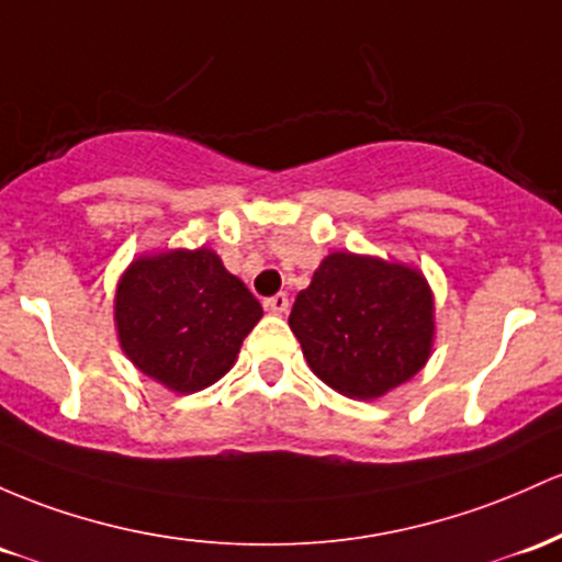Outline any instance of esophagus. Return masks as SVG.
Returning <instances> with one entry per match:
<instances>
[{"label": "esophagus", "instance_id": "esophagus-1", "mask_svg": "<svg viewBox=\"0 0 562 562\" xmlns=\"http://www.w3.org/2000/svg\"><path fill=\"white\" fill-rule=\"evenodd\" d=\"M288 306H291V301H288L285 293H277V295H269V299H263V310L269 314H285Z\"/></svg>", "mask_w": 562, "mask_h": 562}]
</instances>
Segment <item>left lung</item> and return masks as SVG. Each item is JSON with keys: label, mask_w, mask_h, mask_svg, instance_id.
I'll use <instances>...</instances> for the list:
<instances>
[{"label": "left lung", "mask_w": 562, "mask_h": 562, "mask_svg": "<svg viewBox=\"0 0 562 562\" xmlns=\"http://www.w3.org/2000/svg\"><path fill=\"white\" fill-rule=\"evenodd\" d=\"M291 330L325 384L373 400L424 368L435 336L427 280L403 263L330 252L295 295Z\"/></svg>", "instance_id": "left-lung-1"}]
</instances>
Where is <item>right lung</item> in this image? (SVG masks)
<instances>
[{
  "mask_svg": "<svg viewBox=\"0 0 562 562\" xmlns=\"http://www.w3.org/2000/svg\"><path fill=\"white\" fill-rule=\"evenodd\" d=\"M261 317L256 295L207 248L138 258L114 299L116 333L133 366L183 394L229 371Z\"/></svg>",
  "mask_w": 562,
  "mask_h": 562,
  "instance_id": "add662e5",
  "label": "right lung"
}]
</instances>
